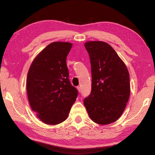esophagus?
<instances>
[{
	"label": "esophagus",
	"mask_w": 155,
	"mask_h": 155,
	"mask_svg": "<svg viewBox=\"0 0 155 155\" xmlns=\"http://www.w3.org/2000/svg\"><path fill=\"white\" fill-rule=\"evenodd\" d=\"M77 90L78 91V93H81V87H77Z\"/></svg>",
	"instance_id": "esophagus-1"
}]
</instances>
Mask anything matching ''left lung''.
<instances>
[{
  "label": "left lung",
  "instance_id": "left-lung-1",
  "mask_svg": "<svg viewBox=\"0 0 155 155\" xmlns=\"http://www.w3.org/2000/svg\"><path fill=\"white\" fill-rule=\"evenodd\" d=\"M90 57L92 90L84 105L91 119L99 124L117 120L130 97L129 73L113 47L103 41L85 42Z\"/></svg>",
  "mask_w": 155,
  "mask_h": 155
}]
</instances>
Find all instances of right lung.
Wrapping results in <instances>:
<instances>
[{
  "label": "right lung",
  "instance_id": "obj_1",
  "mask_svg": "<svg viewBox=\"0 0 155 155\" xmlns=\"http://www.w3.org/2000/svg\"><path fill=\"white\" fill-rule=\"evenodd\" d=\"M72 44L54 42L32 61L27 78V95L32 110L41 120L55 125L64 121L78 96L68 79L67 55Z\"/></svg>",
  "mask_w": 155,
  "mask_h": 155
}]
</instances>
